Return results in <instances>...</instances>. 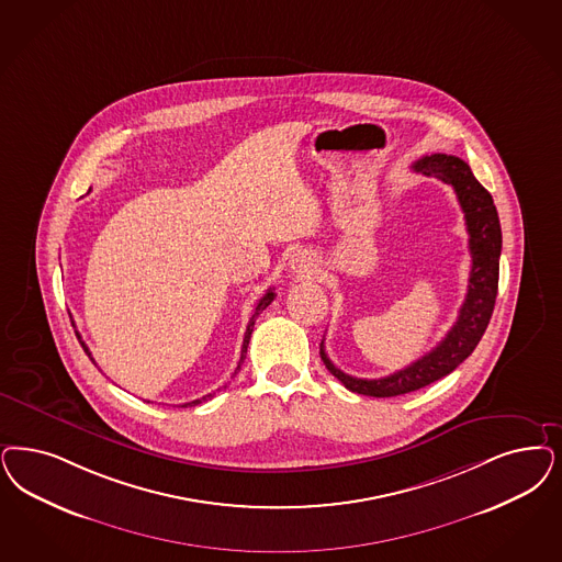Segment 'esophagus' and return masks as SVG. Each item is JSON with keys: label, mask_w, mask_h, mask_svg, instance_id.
Returning <instances> with one entry per match:
<instances>
[{"label": "esophagus", "mask_w": 562, "mask_h": 562, "mask_svg": "<svg viewBox=\"0 0 562 562\" xmlns=\"http://www.w3.org/2000/svg\"><path fill=\"white\" fill-rule=\"evenodd\" d=\"M313 259L307 257V252H299V255H294L291 259V270L294 273H310L313 271Z\"/></svg>", "instance_id": "obj_1"}]
</instances>
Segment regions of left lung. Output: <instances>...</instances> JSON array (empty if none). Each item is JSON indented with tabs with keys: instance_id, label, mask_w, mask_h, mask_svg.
<instances>
[{
	"instance_id": "left-lung-1",
	"label": "left lung",
	"mask_w": 562,
	"mask_h": 562,
	"mask_svg": "<svg viewBox=\"0 0 562 562\" xmlns=\"http://www.w3.org/2000/svg\"><path fill=\"white\" fill-rule=\"evenodd\" d=\"M415 172L436 176L446 184H450L457 193L464 213V224L469 233V251H471V273L464 296L463 307L454 326L448 329L445 340L401 371L380 380H361L340 371L324 349V340L319 355L324 366L334 378H338L345 387L357 394L386 398L415 392L427 386L450 371L459 368L464 359L475 350L482 340L485 328L490 324L496 294H498V268L503 251V233L496 205L492 194L475 180L469 164L454 155L434 154L422 157L411 166Z\"/></svg>"
}]
</instances>
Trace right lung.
I'll return each instance as SVG.
<instances>
[{"instance_id": "1", "label": "right lung", "mask_w": 562, "mask_h": 562, "mask_svg": "<svg viewBox=\"0 0 562 562\" xmlns=\"http://www.w3.org/2000/svg\"><path fill=\"white\" fill-rule=\"evenodd\" d=\"M273 296H276V292L268 291L266 294H263V299L257 303V307H255V311H252L251 319H249V324H247V331H245V338H243V349H240V361H238V366H236V371L240 369V366L245 363V357H247V349H249V340H251V334H252V326H255V319H257V315L261 313V311L266 310L268 305H270L271 301H273ZM77 338L78 342H80V347L85 349V352L89 355V359L95 363V359L91 357V350H89V347L82 342V338H80V334L77 331ZM234 371V373H236ZM215 394V392H213ZM213 394H207V396H203V398H196V401H193V403H187V405H182V407H194V405H199V403H203V401H207V398H212Z\"/></svg>"}]
</instances>
